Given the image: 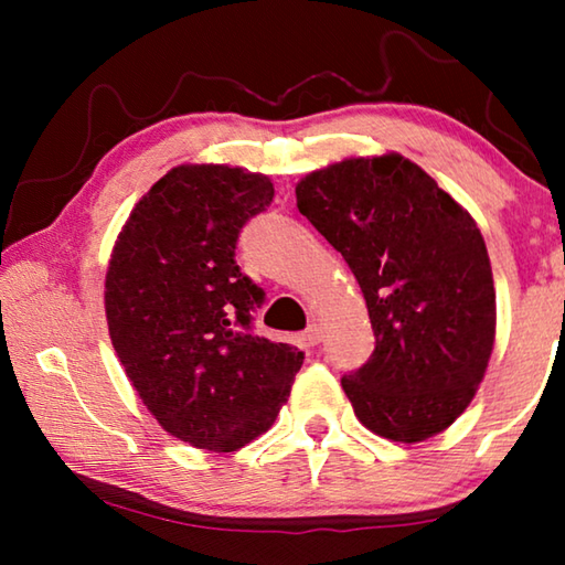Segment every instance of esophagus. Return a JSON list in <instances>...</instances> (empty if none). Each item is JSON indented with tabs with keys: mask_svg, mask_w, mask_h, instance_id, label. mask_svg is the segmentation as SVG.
I'll return each instance as SVG.
<instances>
[{
	"mask_svg": "<svg viewBox=\"0 0 565 565\" xmlns=\"http://www.w3.org/2000/svg\"><path fill=\"white\" fill-rule=\"evenodd\" d=\"M303 341L309 343V347H317V343L321 341V327H319V323H311V327L303 331Z\"/></svg>",
	"mask_w": 565,
	"mask_h": 565,
	"instance_id": "obj_1",
	"label": "esophagus"
}]
</instances>
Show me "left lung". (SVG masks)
<instances>
[{"label": "left lung", "instance_id": "8db88e82", "mask_svg": "<svg viewBox=\"0 0 565 565\" xmlns=\"http://www.w3.org/2000/svg\"><path fill=\"white\" fill-rule=\"evenodd\" d=\"M296 206L366 299L376 349L341 379L353 414L388 441L446 431L473 401L495 339L493 274L473 216L396 151L311 171Z\"/></svg>", "mask_w": 565, "mask_h": 565}]
</instances>
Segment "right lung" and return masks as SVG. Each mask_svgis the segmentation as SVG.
Wrapping results in <instances>:
<instances>
[{
	"instance_id": "right-lung-1",
	"label": "right lung",
	"mask_w": 565,
	"mask_h": 565,
	"mask_svg": "<svg viewBox=\"0 0 565 565\" xmlns=\"http://www.w3.org/2000/svg\"><path fill=\"white\" fill-rule=\"evenodd\" d=\"M274 199L269 177L226 164L167 171L114 242L104 281L111 347L149 414L179 441L232 454L269 431L303 351L252 333L264 291L236 238Z\"/></svg>"
}]
</instances>
